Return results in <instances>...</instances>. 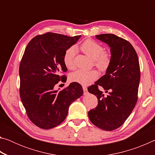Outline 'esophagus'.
Returning a JSON list of instances; mask_svg holds the SVG:
<instances>
[{"label": "esophagus", "mask_w": 155, "mask_h": 155, "mask_svg": "<svg viewBox=\"0 0 155 155\" xmlns=\"http://www.w3.org/2000/svg\"><path fill=\"white\" fill-rule=\"evenodd\" d=\"M83 91H84V94H87L88 93L87 91V88L86 86H83Z\"/></svg>", "instance_id": "esophagus-1"}]
</instances>
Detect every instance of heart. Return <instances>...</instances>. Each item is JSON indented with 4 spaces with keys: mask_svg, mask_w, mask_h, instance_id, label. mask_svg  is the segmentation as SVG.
I'll return each mask as SVG.
<instances>
[{
    "mask_svg": "<svg viewBox=\"0 0 155 155\" xmlns=\"http://www.w3.org/2000/svg\"><path fill=\"white\" fill-rule=\"evenodd\" d=\"M80 49L86 55L94 60V65L99 70L104 72L109 68L111 61V54L109 52L104 51V47L97 41L92 40H87L81 44ZM76 48L70 47L65 51L63 60L68 69L72 70L75 67L74 58ZM98 77V73L94 70L85 71L77 70L70 74V80L81 85H87L96 80Z\"/></svg>",
    "mask_w": 155,
    "mask_h": 155,
    "instance_id": "1",
    "label": "heart"
}]
</instances>
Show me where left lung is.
Masks as SVG:
<instances>
[{"mask_svg":"<svg viewBox=\"0 0 155 155\" xmlns=\"http://www.w3.org/2000/svg\"><path fill=\"white\" fill-rule=\"evenodd\" d=\"M96 38L111 48V61L106 74L88 87L98 98V105L88 112L92 124L104 130H114L124 124L138 99L140 68L135 50L127 40L114 34H101ZM101 86L108 94L98 89Z\"/></svg>","mask_w":155,"mask_h":155,"instance_id":"8db88e82","label":"left lung"}]
</instances>
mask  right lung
<instances>
[{"label":"right lung","instance_id":"add662e5","mask_svg":"<svg viewBox=\"0 0 155 155\" xmlns=\"http://www.w3.org/2000/svg\"><path fill=\"white\" fill-rule=\"evenodd\" d=\"M80 38L48 32L34 37L26 47L19 68L20 96L28 118L37 127L50 129L59 125L71 103L83 95L82 86L76 82L61 91L54 90L66 78L60 75L67 71L64 52Z\"/></svg>","mask_w":155,"mask_h":155}]
</instances>
